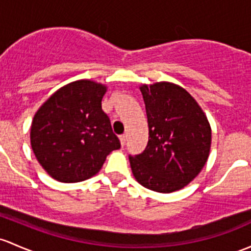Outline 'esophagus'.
<instances>
[{
  "instance_id": "34e87169",
  "label": "esophagus",
  "mask_w": 251,
  "mask_h": 251,
  "mask_svg": "<svg viewBox=\"0 0 251 251\" xmlns=\"http://www.w3.org/2000/svg\"><path fill=\"white\" fill-rule=\"evenodd\" d=\"M119 138H120V143H121V146H125V143H126V136L125 134H121L120 137H119Z\"/></svg>"
}]
</instances>
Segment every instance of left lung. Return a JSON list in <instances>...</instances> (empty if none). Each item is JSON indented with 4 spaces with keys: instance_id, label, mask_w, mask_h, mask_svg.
Instances as JSON below:
<instances>
[{
    "instance_id": "1",
    "label": "left lung",
    "mask_w": 251,
    "mask_h": 251,
    "mask_svg": "<svg viewBox=\"0 0 251 251\" xmlns=\"http://www.w3.org/2000/svg\"><path fill=\"white\" fill-rule=\"evenodd\" d=\"M149 139L138 155H130L141 185L157 192L188 185L205 165L212 143L209 123L188 91L172 83L142 85Z\"/></svg>"
}]
</instances>
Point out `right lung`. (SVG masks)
I'll list each match as a JSON object with an SVG mask.
<instances>
[{
    "label": "right lung",
    "instance_id": "obj_1",
    "mask_svg": "<svg viewBox=\"0 0 251 251\" xmlns=\"http://www.w3.org/2000/svg\"><path fill=\"white\" fill-rule=\"evenodd\" d=\"M104 85L77 80L59 89L37 110L31 147L51 178L78 183L95 176L105 157L120 148L108 115L102 110Z\"/></svg>",
    "mask_w": 251,
    "mask_h": 251
}]
</instances>
